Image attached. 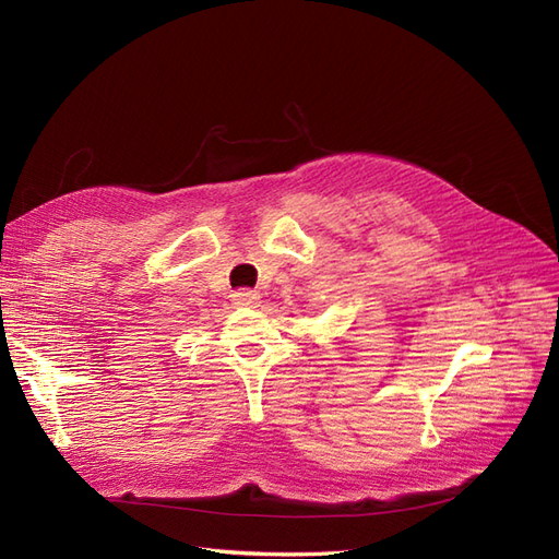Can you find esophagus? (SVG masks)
I'll return each instance as SVG.
<instances>
[{"label": "esophagus", "instance_id": "1", "mask_svg": "<svg viewBox=\"0 0 559 559\" xmlns=\"http://www.w3.org/2000/svg\"><path fill=\"white\" fill-rule=\"evenodd\" d=\"M233 302H235V306H257L259 294L249 292V289H240V292L233 294Z\"/></svg>", "mask_w": 559, "mask_h": 559}]
</instances>
